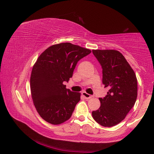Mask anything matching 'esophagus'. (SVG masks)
<instances>
[{
  "label": "esophagus",
  "mask_w": 154,
  "mask_h": 154,
  "mask_svg": "<svg viewBox=\"0 0 154 154\" xmlns=\"http://www.w3.org/2000/svg\"><path fill=\"white\" fill-rule=\"evenodd\" d=\"M82 96H83V97H85V99H90V98H92V95L89 94H88V93H86L85 92H82Z\"/></svg>",
  "instance_id": "1"
}]
</instances>
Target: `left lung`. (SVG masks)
<instances>
[{"label":"left lung","mask_w":154,"mask_h":154,"mask_svg":"<svg viewBox=\"0 0 154 154\" xmlns=\"http://www.w3.org/2000/svg\"><path fill=\"white\" fill-rule=\"evenodd\" d=\"M103 69V83L107 94L99 98L100 106L92 111L100 125L111 127L123 120L137 98V79L134 72L120 52L113 49L92 50Z\"/></svg>","instance_id":"1"}]
</instances>
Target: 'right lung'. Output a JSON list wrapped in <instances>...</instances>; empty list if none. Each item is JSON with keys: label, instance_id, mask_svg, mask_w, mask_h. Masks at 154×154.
<instances>
[{"label": "right lung", "instance_id": "1", "mask_svg": "<svg viewBox=\"0 0 154 154\" xmlns=\"http://www.w3.org/2000/svg\"><path fill=\"white\" fill-rule=\"evenodd\" d=\"M91 50L70 43L50 46L38 57L30 76V90L36 111L44 120L58 125L71 118L81 93L66 89L77 62Z\"/></svg>", "mask_w": 154, "mask_h": 154}]
</instances>
